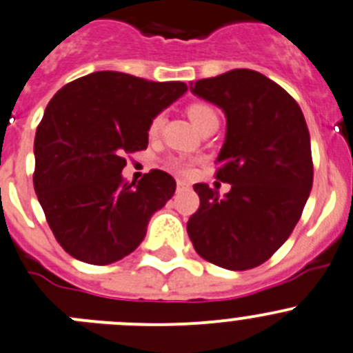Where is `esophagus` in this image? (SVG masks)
Wrapping results in <instances>:
<instances>
[{
    "mask_svg": "<svg viewBox=\"0 0 353 353\" xmlns=\"http://www.w3.org/2000/svg\"><path fill=\"white\" fill-rule=\"evenodd\" d=\"M176 187H179V190H182V189H189V183L185 182V180H176Z\"/></svg>",
    "mask_w": 353,
    "mask_h": 353,
    "instance_id": "1",
    "label": "esophagus"
}]
</instances>
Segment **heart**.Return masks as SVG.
<instances>
[{"label": "heart", "instance_id": "1", "mask_svg": "<svg viewBox=\"0 0 353 353\" xmlns=\"http://www.w3.org/2000/svg\"><path fill=\"white\" fill-rule=\"evenodd\" d=\"M187 114H189L190 121H192L194 126H196L197 130H201V126H203V124H206L208 121L218 119L216 112L213 110V107H210L208 103H190V105L187 107ZM161 126H163V116L159 114V116L154 117L152 123H150V126H149L150 135H156V133H159ZM171 166L179 171L187 170V164L183 163L182 159H173L171 161Z\"/></svg>", "mask_w": 353, "mask_h": 353}]
</instances>
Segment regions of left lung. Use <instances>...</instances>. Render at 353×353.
<instances>
[{"mask_svg": "<svg viewBox=\"0 0 353 353\" xmlns=\"http://www.w3.org/2000/svg\"><path fill=\"white\" fill-rule=\"evenodd\" d=\"M190 92L227 117L216 179L230 190L220 197L196 183L201 206L187 232L204 260L229 270L254 268L286 243L310 196L314 166L303 112L286 90L251 69L199 79Z\"/></svg>", "mask_w": 353, "mask_h": 353, "instance_id": "left-lung-1", "label": "left lung"}]
</instances>
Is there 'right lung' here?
Masks as SVG:
<instances>
[{
  "instance_id": "1",
  "label": "right lung",
  "mask_w": 353,
  "mask_h": 353,
  "mask_svg": "<svg viewBox=\"0 0 353 353\" xmlns=\"http://www.w3.org/2000/svg\"><path fill=\"white\" fill-rule=\"evenodd\" d=\"M185 92L180 81L99 70L50 100L36 130L34 190L70 256L109 265L142 243L150 216L173 197L176 182L161 170L126 182L124 156L147 149L154 117Z\"/></svg>"
}]
</instances>
